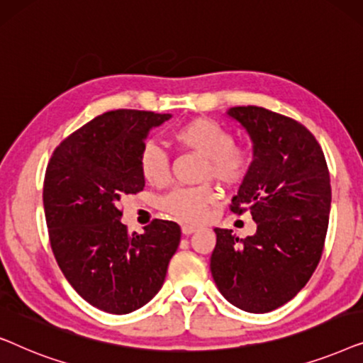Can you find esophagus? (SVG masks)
Listing matches in <instances>:
<instances>
[{
    "instance_id": "34e87169",
    "label": "esophagus",
    "mask_w": 363,
    "mask_h": 363,
    "mask_svg": "<svg viewBox=\"0 0 363 363\" xmlns=\"http://www.w3.org/2000/svg\"><path fill=\"white\" fill-rule=\"evenodd\" d=\"M196 230H198L196 226H190V225H183V226H182V233H183V235H185V236L193 235V233H195Z\"/></svg>"
}]
</instances>
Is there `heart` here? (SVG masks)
Listing matches in <instances>:
<instances>
[{
	"instance_id": "obj_1",
	"label": "heart",
	"mask_w": 363,
	"mask_h": 363,
	"mask_svg": "<svg viewBox=\"0 0 363 363\" xmlns=\"http://www.w3.org/2000/svg\"><path fill=\"white\" fill-rule=\"evenodd\" d=\"M173 140L206 158L203 178H215L223 185L235 186L245 180L255 165V152L235 145L231 132L211 118L198 117L183 123L172 133ZM138 170L150 186L162 188L170 180L167 153L157 143L148 142L138 155ZM218 193L210 185L177 188L163 198L162 210L182 223H201L208 208L215 205Z\"/></svg>"
}]
</instances>
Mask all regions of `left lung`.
I'll return each mask as SVG.
<instances>
[{
	"label": "left lung",
	"mask_w": 363,
	"mask_h": 363,
	"mask_svg": "<svg viewBox=\"0 0 363 363\" xmlns=\"http://www.w3.org/2000/svg\"><path fill=\"white\" fill-rule=\"evenodd\" d=\"M246 128L255 165L231 200V211H251L257 230L240 240L215 228L210 269L226 301L252 314L289 302L319 264L329 226L330 175L315 137L294 118L267 108L231 107Z\"/></svg>",
	"instance_id": "8db88e82"
}]
</instances>
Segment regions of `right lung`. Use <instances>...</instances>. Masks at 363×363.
<instances>
[{
    "label": "right lung",
    "mask_w": 363,
    "mask_h": 363,
    "mask_svg": "<svg viewBox=\"0 0 363 363\" xmlns=\"http://www.w3.org/2000/svg\"><path fill=\"white\" fill-rule=\"evenodd\" d=\"M170 117L106 112L64 138L48 163L43 203L54 257L77 294L108 314L152 301L180 245L177 223L153 220L143 235H130L118 208L145 186L138 155L150 128Z\"/></svg>",
    "instance_id": "1"
}]
</instances>
